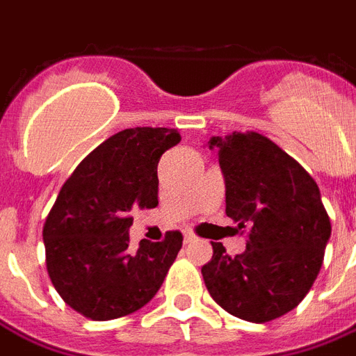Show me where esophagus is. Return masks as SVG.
Instances as JSON below:
<instances>
[{"label": "esophagus", "mask_w": 356, "mask_h": 356, "mask_svg": "<svg viewBox=\"0 0 356 356\" xmlns=\"http://www.w3.org/2000/svg\"><path fill=\"white\" fill-rule=\"evenodd\" d=\"M183 236H184V243H190L195 240V234L192 233V231H188V229H184Z\"/></svg>", "instance_id": "34e87169"}]
</instances>
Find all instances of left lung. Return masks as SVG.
<instances>
[{
  "instance_id": "1",
  "label": "left lung",
  "mask_w": 356,
  "mask_h": 356,
  "mask_svg": "<svg viewBox=\"0 0 356 356\" xmlns=\"http://www.w3.org/2000/svg\"><path fill=\"white\" fill-rule=\"evenodd\" d=\"M225 181V214L248 229L245 251L214 254L203 281L223 310L264 323L298 307L314 284L331 238L318 184L298 161L259 133L212 136Z\"/></svg>"
}]
</instances>
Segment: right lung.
Masks as SVG:
<instances>
[{
	"mask_svg": "<svg viewBox=\"0 0 356 356\" xmlns=\"http://www.w3.org/2000/svg\"><path fill=\"white\" fill-rule=\"evenodd\" d=\"M175 129L134 127L97 145L64 183L44 225L46 266L64 303L90 320L133 314L155 298L183 245L170 231L129 251L134 209L159 205L156 166Z\"/></svg>",
	"mask_w": 356,
	"mask_h": 356,
	"instance_id": "obj_1",
	"label": "right lung"
}]
</instances>
